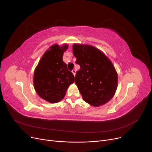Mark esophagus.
Segmentation results:
<instances>
[{"instance_id": "esophagus-1", "label": "esophagus", "mask_w": 152, "mask_h": 152, "mask_svg": "<svg viewBox=\"0 0 152 152\" xmlns=\"http://www.w3.org/2000/svg\"><path fill=\"white\" fill-rule=\"evenodd\" d=\"M72 72L73 73V75H75V73H76V71L75 70H73L72 71Z\"/></svg>"}]
</instances>
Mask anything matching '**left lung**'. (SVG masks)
<instances>
[{
	"label": "left lung",
	"mask_w": 152,
	"mask_h": 152,
	"mask_svg": "<svg viewBox=\"0 0 152 152\" xmlns=\"http://www.w3.org/2000/svg\"><path fill=\"white\" fill-rule=\"evenodd\" d=\"M73 53L80 66L75 82L84 102L93 107L108 102L118 86V75L111 61L91 45L74 44Z\"/></svg>",
	"instance_id": "1"
}]
</instances>
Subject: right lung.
I'll list each match as a JSON object with an SVG mask.
<instances>
[{
	"mask_svg": "<svg viewBox=\"0 0 152 152\" xmlns=\"http://www.w3.org/2000/svg\"><path fill=\"white\" fill-rule=\"evenodd\" d=\"M68 44H54L45 52L35 68L34 86L41 98L51 103L59 102L66 94L68 87L75 81L73 73L68 71L63 61Z\"/></svg>",
	"mask_w": 152,
	"mask_h": 152,
	"instance_id": "add662e5",
	"label": "right lung"
}]
</instances>
